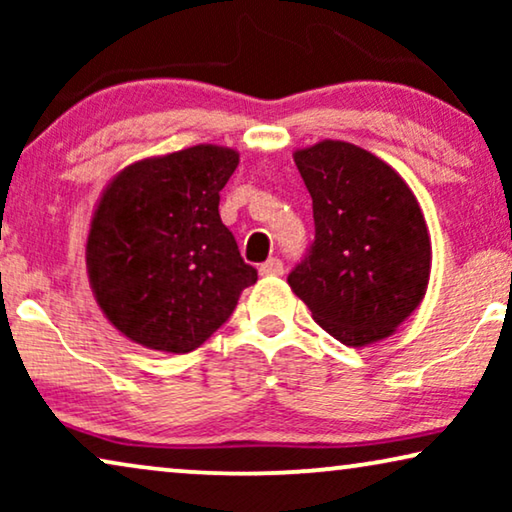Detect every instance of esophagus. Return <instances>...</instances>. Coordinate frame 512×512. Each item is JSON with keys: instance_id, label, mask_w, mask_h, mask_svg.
I'll return each instance as SVG.
<instances>
[{"instance_id": "obj_1", "label": "esophagus", "mask_w": 512, "mask_h": 512, "mask_svg": "<svg viewBox=\"0 0 512 512\" xmlns=\"http://www.w3.org/2000/svg\"><path fill=\"white\" fill-rule=\"evenodd\" d=\"M258 272H261L263 277H279L284 275V263L279 261V258H268V261L258 268Z\"/></svg>"}]
</instances>
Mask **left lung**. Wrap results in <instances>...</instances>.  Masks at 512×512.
<instances>
[{"label":"left lung","instance_id":"obj_1","mask_svg":"<svg viewBox=\"0 0 512 512\" xmlns=\"http://www.w3.org/2000/svg\"><path fill=\"white\" fill-rule=\"evenodd\" d=\"M312 195L314 242L289 286L347 347L396 333L422 303L431 237L410 186L373 153L324 139L293 153Z\"/></svg>","mask_w":512,"mask_h":512}]
</instances>
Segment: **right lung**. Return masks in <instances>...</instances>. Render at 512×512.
I'll return each instance as SVG.
<instances>
[{
    "instance_id": "obj_1",
    "label": "right lung",
    "mask_w": 512,
    "mask_h": 512,
    "mask_svg": "<svg viewBox=\"0 0 512 512\" xmlns=\"http://www.w3.org/2000/svg\"><path fill=\"white\" fill-rule=\"evenodd\" d=\"M240 163L198 144L123 167L90 219L86 268L109 324L146 349L188 354L233 314L258 272L219 214Z\"/></svg>"
}]
</instances>
